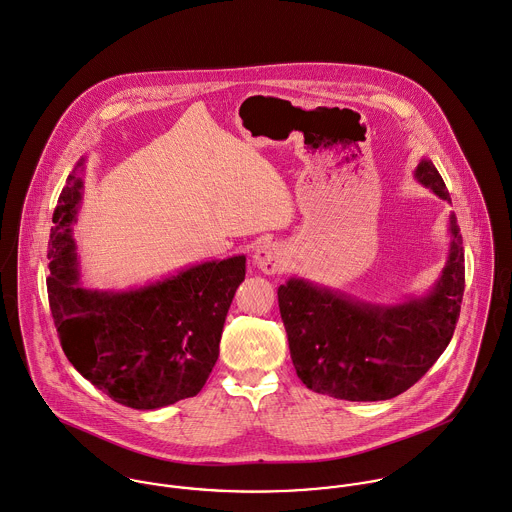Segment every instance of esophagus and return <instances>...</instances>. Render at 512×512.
I'll use <instances>...</instances> for the list:
<instances>
[{
	"label": "esophagus",
	"mask_w": 512,
	"mask_h": 512,
	"mask_svg": "<svg viewBox=\"0 0 512 512\" xmlns=\"http://www.w3.org/2000/svg\"><path fill=\"white\" fill-rule=\"evenodd\" d=\"M253 263L267 275L281 273L285 267V253L279 243H261L253 253Z\"/></svg>",
	"instance_id": "34e87169"
}]
</instances>
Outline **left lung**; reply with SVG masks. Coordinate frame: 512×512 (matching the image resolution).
Wrapping results in <instances>:
<instances>
[{
  "label": "left lung",
  "mask_w": 512,
  "mask_h": 512,
  "mask_svg": "<svg viewBox=\"0 0 512 512\" xmlns=\"http://www.w3.org/2000/svg\"><path fill=\"white\" fill-rule=\"evenodd\" d=\"M419 184L451 202L431 160L415 168ZM451 247L427 297L384 307L340 291L289 279L279 310L297 376L308 390L348 402H380L411 388L443 354L459 320L465 253L457 217H449Z\"/></svg>",
  "instance_id": "8db88e82"
}]
</instances>
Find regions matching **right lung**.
Here are the masks:
<instances>
[{"label":"right lung","mask_w":512,"mask_h":512,"mask_svg":"<svg viewBox=\"0 0 512 512\" xmlns=\"http://www.w3.org/2000/svg\"><path fill=\"white\" fill-rule=\"evenodd\" d=\"M83 164L67 178L47 251V295L63 352L122 406L156 409L194 398L217 362L227 310L245 279V255L194 265L132 291L83 289L71 235Z\"/></svg>","instance_id":"1"}]
</instances>
